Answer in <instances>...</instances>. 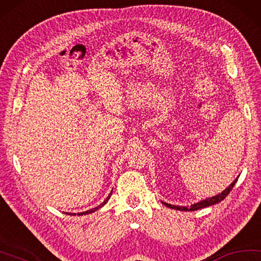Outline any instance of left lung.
<instances>
[{"label":"left lung","instance_id":"8db88e82","mask_svg":"<svg viewBox=\"0 0 261 261\" xmlns=\"http://www.w3.org/2000/svg\"><path fill=\"white\" fill-rule=\"evenodd\" d=\"M236 181H238V178H236L234 181L231 182L229 186L225 189L224 192H221L220 194H218V195H216V196H212V197L206 198V200H203L201 202L195 203V204H192L191 206H177V205L168 204V203H164V205L168 206V207H171V209L180 210V211H195V210H198V209H203V207H206V206H210V205H213V204H217V203H219V202H221L222 200H224V198L230 193L231 189H233Z\"/></svg>","mask_w":261,"mask_h":261}]
</instances>
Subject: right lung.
<instances>
[{
  "label": "right lung",
  "mask_w": 261,
  "mask_h": 261,
  "mask_svg": "<svg viewBox=\"0 0 261 261\" xmlns=\"http://www.w3.org/2000/svg\"><path fill=\"white\" fill-rule=\"evenodd\" d=\"M111 195H112V193L110 194V196H108L107 198H106V200L105 201H103L102 203H101V204L100 205H99V206H96V207H94V209H91V210H88V211H85V212H80V213H77V215L79 216H83V215H88V213H91V212H94V211H97L98 209H100V207L103 205V204H106V202L108 201V200H110V197H111ZM72 215H76V213H72Z\"/></svg>",
  "instance_id": "1"
}]
</instances>
